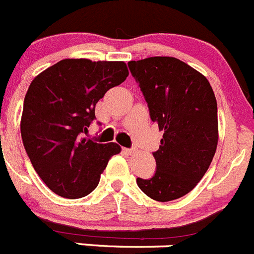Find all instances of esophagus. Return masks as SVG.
<instances>
[{
  "mask_svg": "<svg viewBox=\"0 0 254 254\" xmlns=\"http://www.w3.org/2000/svg\"><path fill=\"white\" fill-rule=\"evenodd\" d=\"M123 151H124L125 154L131 155V154H134V152H135V149H127V147H125V149H123Z\"/></svg>",
  "mask_w": 254,
  "mask_h": 254,
  "instance_id": "esophagus-1",
  "label": "esophagus"
}]
</instances>
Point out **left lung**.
Returning a JSON list of instances; mask_svg holds the SVG:
<instances>
[{
  "label": "left lung",
  "mask_w": 254,
  "mask_h": 254,
  "mask_svg": "<svg viewBox=\"0 0 254 254\" xmlns=\"http://www.w3.org/2000/svg\"><path fill=\"white\" fill-rule=\"evenodd\" d=\"M139 83L152 122L164 131L155 151L156 172L137 177L142 192L160 202L195 189L210 167L218 142L217 102L210 82L174 57H150L127 63Z\"/></svg>",
  "instance_id": "left-lung-1"
}]
</instances>
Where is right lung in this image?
I'll return each instance as SVG.
<instances>
[{"label": "right lung", "instance_id": "1", "mask_svg": "<svg viewBox=\"0 0 254 254\" xmlns=\"http://www.w3.org/2000/svg\"><path fill=\"white\" fill-rule=\"evenodd\" d=\"M129 75L124 62L63 59L39 73L24 97L21 135L38 176L57 195L80 198L98 186L117 142L84 137L95 104Z\"/></svg>", "mask_w": 254, "mask_h": 254}]
</instances>
